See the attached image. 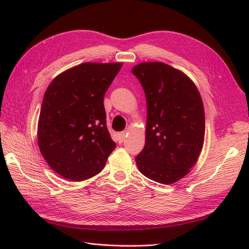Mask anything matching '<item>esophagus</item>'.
I'll return each instance as SVG.
<instances>
[{"instance_id":"esophagus-1","label":"esophagus","mask_w":249,"mask_h":249,"mask_svg":"<svg viewBox=\"0 0 249 249\" xmlns=\"http://www.w3.org/2000/svg\"><path fill=\"white\" fill-rule=\"evenodd\" d=\"M125 135H126V133L125 132H122V133H119L118 134V142L119 143H123V141L124 140V138H125Z\"/></svg>"}]
</instances>
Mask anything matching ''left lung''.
<instances>
[{
  "mask_svg": "<svg viewBox=\"0 0 249 249\" xmlns=\"http://www.w3.org/2000/svg\"><path fill=\"white\" fill-rule=\"evenodd\" d=\"M145 92V145L135 158L143 176L170 185L196 163L205 140V110L193 81L163 62H143L132 70Z\"/></svg>",
  "mask_w": 249,
  "mask_h": 249,
  "instance_id": "8db88e82",
  "label": "left lung"
}]
</instances>
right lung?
I'll list each match as a JSON object with an SVG mask.
<instances>
[{
    "label": "right lung",
    "instance_id": "right-lung-1",
    "mask_svg": "<svg viewBox=\"0 0 249 249\" xmlns=\"http://www.w3.org/2000/svg\"><path fill=\"white\" fill-rule=\"evenodd\" d=\"M122 66L82 63L58 74L47 88L37 143L59 176L76 182L92 178L115 148L106 125L104 96Z\"/></svg>",
    "mask_w": 249,
    "mask_h": 249
}]
</instances>
